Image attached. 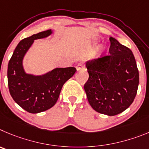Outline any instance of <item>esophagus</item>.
<instances>
[{
	"mask_svg": "<svg viewBox=\"0 0 149 149\" xmlns=\"http://www.w3.org/2000/svg\"><path fill=\"white\" fill-rule=\"evenodd\" d=\"M85 68V66H84V64H82V63H80V64H79V65L76 66V70H77L78 71H79V70H83Z\"/></svg>",
	"mask_w": 149,
	"mask_h": 149,
	"instance_id": "obj_1",
	"label": "esophagus"
}]
</instances>
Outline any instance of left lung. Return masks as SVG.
Instances as JSON below:
<instances>
[{
    "label": "left lung",
    "instance_id": "8db88e82",
    "mask_svg": "<svg viewBox=\"0 0 149 149\" xmlns=\"http://www.w3.org/2000/svg\"><path fill=\"white\" fill-rule=\"evenodd\" d=\"M109 55L88 61L89 78L84 88L93 110L114 116L132 104L137 92L139 71L133 53L110 37Z\"/></svg>",
    "mask_w": 149,
    "mask_h": 149
}]
</instances>
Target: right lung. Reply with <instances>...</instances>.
<instances>
[{
	"label": "right lung",
	"mask_w": 149,
	"mask_h": 149,
	"mask_svg": "<svg viewBox=\"0 0 149 149\" xmlns=\"http://www.w3.org/2000/svg\"><path fill=\"white\" fill-rule=\"evenodd\" d=\"M51 29L21 40L8 64L7 79L10 95L18 105L29 113H37L49 109L56 103L65 82L76 73L73 67L56 68L42 76L26 74L22 61L36 39L46 38Z\"/></svg>",
	"instance_id": "obj_1"
}]
</instances>
